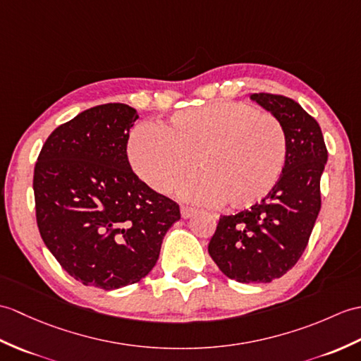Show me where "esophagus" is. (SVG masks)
<instances>
[{"mask_svg": "<svg viewBox=\"0 0 361 361\" xmlns=\"http://www.w3.org/2000/svg\"><path fill=\"white\" fill-rule=\"evenodd\" d=\"M197 214V209L194 207H188V206H181V216L184 220L190 219V216H194Z\"/></svg>", "mask_w": 361, "mask_h": 361, "instance_id": "esophagus-1", "label": "esophagus"}]
</instances>
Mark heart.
<instances>
[{"label": "heart", "mask_w": 361, "mask_h": 361, "mask_svg": "<svg viewBox=\"0 0 361 361\" xmlns=\"http://www.w3.org/2000/svg\"><path fill=\"white\" fill-rule=\"evenodd\" d=\"M288 157L286 133L271 115L243 103L184 109L155 126L129 133L128 158L149 188L167 194L195 169L200 177L180 195L224 203L232 209L257 204L279 184Z\"/></svg>", "instance_id": "b5f03b06"}]
</instances>
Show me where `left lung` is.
Masks as SVG:
<instances>
[{
    "mask_svg": "<svg viewBox=\"0 0 361 361\" xmlns=\"http://www.w3.org/2000/svg\"><path fill=\"white\" fill-rule=\"evenodd\" d=\"M271 112L288 142L279 184L262 203L235 215H223L207 250L229 279L271 283L295 266L305 252L320 212V178L328 161L320 126L294 99L252 94Z\"/></svg>",
    "mask_w": 361,
    "mask_h": 361,
    "instance_id": "1",
    "label": "left lung"
}]
</instances>
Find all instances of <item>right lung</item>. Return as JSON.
<instances>
[{
    "mask_svg": "<svg viewBox=\"0 0 361 361\" xmlns=\"http://www.w3.org/2000/svg\"><path fill=\"white\" fill-rule=\"evenodd\" d=\"M133 107L87 109L50 133L33 172L44 245L75 280L104 290L152 271L178 204L142 183L128 160Z\"/></svg>",
    "mask_w": 361,
    "mask_h": 361,
    "instance_id": "obj_1",
    "label": "right lung"
}]
</instances>
